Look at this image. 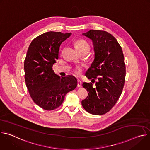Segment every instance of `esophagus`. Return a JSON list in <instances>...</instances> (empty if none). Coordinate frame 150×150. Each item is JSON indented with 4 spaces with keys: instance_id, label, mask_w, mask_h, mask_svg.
<instances>
[{
    "instance_id": "34e87169",
    "label": "esophagus",
    "mask_w": 150,
    "mask_h": 150,
    "mask_svg": "<svg viewBox=\"0 0 150 150\" xmlns=\"http://www.w3.org/2000/svg\"><path fill=\"white\" fill-rule=\"evenodd\" d=\"M77 81H78V85H77L78 87H81L82 86V84H81V81H80L79 79H78V80H77Z\"/></svg>"
}]
</instances>
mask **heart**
I'll list each match as a JSON object with an SVG mask.
<instances>
[{
	"label": "heart",
	"mask_w": 150,
	"mask_h": 150,
	"mask_svg": "<svg viewBox=\"0 0 150 150\" xmlns=\"http://www.w3.org/2000/svg\"><path fill=\"white\" fill-rule=\"evenodd\" d=\"M75 46L76 50H82L85 49H88L90 50V45L88 42L84 40H79L76 41L75 43ZM75 73L76 75L80 74V69L77 68L75 70Z\"/></svg>",
	"instance_id": "b5f03b06"
}]
</instances>
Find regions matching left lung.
Segmentation results:
<instances>
[{
	"label": "left lung",
	"instance_id": "8db88e82",
	"mask_svg": "<svg viewBox=\"0 0 150 150\" xmlns=\"http://www.w3.org/2000/svg\"><path fill=\"white\" fill-rule=\"evenodd\" d=\"M82 34L92 40L94 59L85 73L92 82L82 83L88 96L81 103L87 112L102 115L113 108L122 94L126 76L124 56L117 40L111 34L91 30Z\"/></svg>",
	"mask_w": 150,
	"mask_h": 150
}]
</instances>
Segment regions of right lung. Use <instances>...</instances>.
<instances>
[{"label":"right lung","mask_w":150,"mask_h":150,"mask_svg":"<svg viewBox=\"0 0 150 150\" xmlns=\"http://www.w3.org/2000/svg\"><path fill=\"white\" fill-rule=\"evenodd\" d=\"M70 33L49 31L31 42L24 61L26 86L34 102L42 109L52 110L62 104L66 94L77 86L72 75L60 76L52 67L59 58V48Z\"/></svg>","instance_id":"right-lung-1"}]
</instances>
